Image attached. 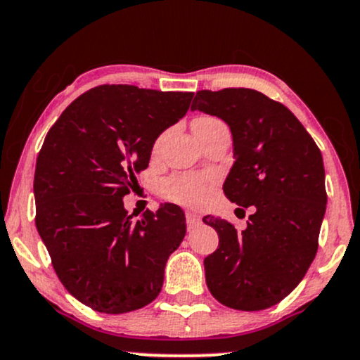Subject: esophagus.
I'll use <instances>...</instances> for the list:
<instances>
[{"label":"esophagus","mask_w":360,"mask_h":360,"mask_svg":"<svg viewBox=\"0 0 360 360\" xmlns=\"http://www.w3.org/2000/svg\"><path fill=\"white\" fill-rule=\"evenodd\" d=\"M186 224H188V229H193V227L201 224V217H199L195 212L188 211L186 212Z\"/></svg>","instance_id":"esophagus-1"}]
</instances>
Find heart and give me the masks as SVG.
Here are the masks:
<instances>
[{"label": "heart", "instance_id": "b5f03b06", "mask_svg": "<svg viewBox=\"0 0 360 360\" xmlns=\"http://www.w3.org/2000/svg\"><path fill=\"white\" fill-rule=\"evenodd\" d=\"M216 124H221V121L211 116H202L194 121V129H207ZM214 186V174H176L162 181L159 186V194L167 201L184 206H198L206 201Z\"/></svg>", "mask_w": 360, "mask_h": 360}]
</instances>
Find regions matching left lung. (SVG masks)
<instances>
[{"label":"left lung","instance_id":"8db88e82","mask_svg":"<svg viewBox=\"0 0 360 360\" xmlns=\"http://www.w3.org/2000/svg\"><path fill=\"white\" fill-rule=\"evenodd\" d=\"M191 109L231 127L236 162L222 189L229 201L256 209L243 233L226 219L202 217L219 236L204 259L207 288L238 311L276 306L302 281L319 248L327 202L321 149L284 104L259 91L202 89Z\"/></svg>","mask_w":360,"mask_h":360}]
</instances>
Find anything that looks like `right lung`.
<instances>
[{"instance_id":"right-lung-1","label":"right lung","mask_w":360,"mask_h":360,"mask_svg":"<svg viewBox=\"0 0 360 360\" xmlns=\"http://www.w3.org/2000/svg\"><path fill=\"white\" fill-rule=\"evenodd\" d=\"M193 96L96 86L48 131L36 159V229L59 281L93 311L131 312L161 292L167 257L186 236L183 209L165 202L133 221L122 198Z\"/></svg>"}]
</instances>
